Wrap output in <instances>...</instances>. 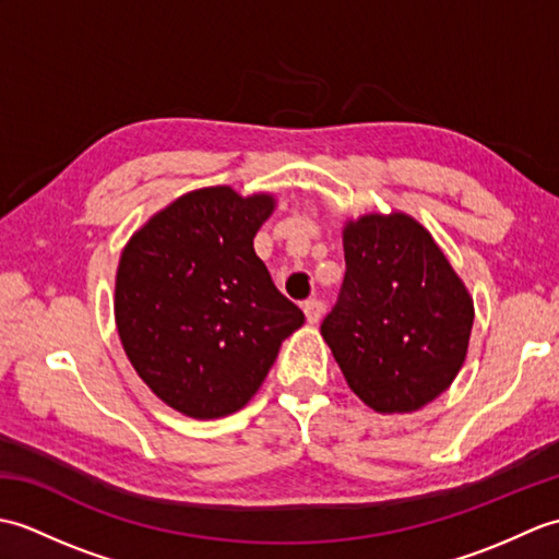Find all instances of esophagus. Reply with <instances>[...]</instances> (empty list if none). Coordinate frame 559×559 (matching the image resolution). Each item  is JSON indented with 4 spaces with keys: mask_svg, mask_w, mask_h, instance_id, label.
Returning a JSON list of instances; mask_svg holds the SVG:
<instances>
[{
    "mask_svg": "<svg viewBox=\"0 0 559 559\" xmlns=\"http://www.w3.org/2000/svg\"><path fill=\"white\" fill-rule=\"evenodd\" d=\"M302 310H305L307 322H310V324H317L319 319H322V314H324V305H322V300L312 298V300H307V302L302 305Z\"/></svg>",
    "mask_w": 559,
    "mask_h": 559,
    "instance_id": "esophagus-1",
    "label": "esophagus"
}]
</instances>
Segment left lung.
I'll return each mask as SVG.
<instances>
[{
	"label": "left lung",
	"instance_id": "1",
	"mask_svg": "<svg viewBox=\"0 0 559 559\" xmlns=\"http://www.w3.org/2000/svg\"><path fill=\"white\" fill-rule=\"evenodd\" d=\"M346 278L322 336L353 394L377 413H413L454 382L473 298L430 230L408 213L343 225Z\"/></svg>",
	"mask_w": 559,
	"mask_h": 559
}]
</instances>
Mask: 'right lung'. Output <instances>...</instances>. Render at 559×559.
<instances>
[{
    "label": "right lung",
    "instance_id": "obj_1",
    "mask_svg": "<svg viewBox=\"0 0 559 559\" xmlns=\"http://www.w3.org/2000/svg\"><path fill=\"white\" fill-rule=\"evenodd\" d=\"M273 209V194L194 189L153 213L122 249L115 276L122 348L153 394L189 418L247 406L281 343L305 324L254 252Z\"/></svg>",
    "mask_w": 559,
    "mask_h": 559
}]
</instances>
